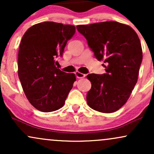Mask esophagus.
I'll return each mask as SVG.
<instances>
[{"label":"esophagus","instance_id":"1","mask_svg":"<svg viewBox=\"0 0 154 154\" xmlns=\"http://www.w3.org/2000/svg\"><path fill=\"white\" fill-rule=\"evenodd\" d=\"M75 75H76V77H77V78H83V77H85V74H82V73H81V72H75Z\"/></svg>","mask_w":154,"mask_h":154}]
</instances>
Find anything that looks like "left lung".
<instances>
[{
	"label": "left lung",
	"mask_w": 154,
	"mask_h": 154,
	"mask_svg": "<svg viewBox=\"0 0 154 154\" xmlns=\"http://www.w3.org/2000/svg\"><path fill=\"white\" fill-rule=\"evenodd\" d=\"M98 61L104 60L106 73L90 74L91 89L87 94L89 106L111 113L127 102L137 83L143 59L141 43L135 30L117 22L78 25Z\"/></svg>",
	"instance_id": "8db88e82"
}]
</instances>
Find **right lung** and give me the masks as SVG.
Returning a JSON list of instances; mask_svg holds the SVG:
<instances>
[{
    "label": "right lung",
    "instance_id": "add662e5",
    "mask_svg": "<svg viewBox=\"0 0 154 154\" xmlns=\"http://www.w3.org/2000/svg\"><path fill=\"white\" fill-rule=\"evenodd\" d=\"M70 24H36L23 35L18 54V75L26 98L43 112L58 110L65 103L76 81L75 74L58 69L56 59L75 33Z\"/></svg>",
    "mask_w": 154,
    "mask_h": 154
}]
</instances>
